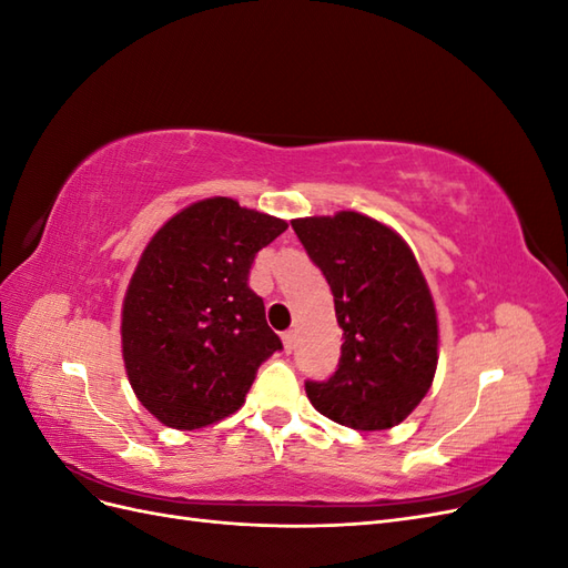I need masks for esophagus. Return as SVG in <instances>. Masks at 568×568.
I'll use <instances>...</instances> for the list:
<instances>
[{"mask_svg": "<svg viewBox=\"0 0 568 568\" xmlns=\"http://www.w3.org/2000/svg\"><path fill=\"white\" fill-rule=\"evenodd\" d=\"M282 341H284V351H286V353H291V351L296 348V334H294V332H284V334H282Z\"/></svg>", "mask_w": 568, "mask_h": 568, "instance_id": "obj_1", "label": "esophagus"}]
</instances>
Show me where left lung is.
<instances>
[{"label": "left lung", "instance_id": "left-lung-1", "mask_svg": "<svg viewBox=\"0 0 568 568\" xmlns=\"http://www.w3.org/2000/svg\"><path fill=\"white\" fill-rule=\"evenodd\" d=\"M291 227L329 282L343 329L338 369L329 382H307V398L355 432L398 426L438 367V315L415 253L398 232L357 211L296 217Z\"/></svg>", "mask_w": 568, "mask_h": 568}]
</instances>
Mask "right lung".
Wrapping results in <instances>:
<instances>
[{"label": "right lung", "instance_id": "obj_1", "mask_svg": "<svg viewBox=\"0 0 568 568\" xmlns=\"http://www.w3.org/2000/svg\"><path fill=\"white\" fill-rule=\"evenodd\" d=\"M286 227L213 196L151 236L125 291L120 341L136 400L161 424L194 432L234 415L257 367L282 348L248 270Z\"/></svg>", "mask_w": 568, "mask_h": 568}]
</instances>
